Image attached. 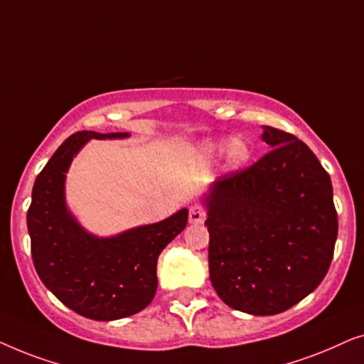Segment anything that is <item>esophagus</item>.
<instances>
[{
	"label": "esophagus",
	"instance_id": "esophagus-1",
	"mask_svg": "<svg viewBox=\"0 0 364 364\" xmlns=\"http://www.w3.org/2000/svg\"><path fill=\"white\" fill-rule=\"evenodd\" d=\"M188 222L193 223V225H200V223L205 222V212H203L198 205L191 207V212H188Z\"/></svg>",
	"mask_w": 364,
	"mask_h": 364
}]
</instances>
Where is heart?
Returning a JSON list of instances; mask_svg holds the SVG:
<instances>
[{
	"mask_svg": "<svg viewBox=\"0 0 364 364\" xmlns=\"http://www.w3.org/2000/svg\"><path fill=\"white\" fill-rule=\"evenodd\" d=\"M198 154L205 161H213V159L225 154L227 171H240L252 159V147L242 137L205 139V141L198 144Z\"/></svg>",
	"mask_w": 364,
	"mask_h": 364,
	"instance_id": "1",
	"label": "heart"
}]
</instances>
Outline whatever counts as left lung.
I'll use <instances>...</instances> for the list:
<instances>
[{
    "label": "left lung",
    "instance_id": "left-lung-1",
    "mask_svg": "<svg viewBox=\"0 0 364 364\" xmlns=\"http://www.w3.org/2000/svg\"><path fill=\"white\" fill-rule=\"evenodd\" d=\"M272 151L213 181L207 210L208 272L233 310L277 315L310 295L330 268L338 235L330 176L305 142L262 126Z\"/></svg>",
    "mask_w": 364,
    "mask_h": 364
}]
</instances>
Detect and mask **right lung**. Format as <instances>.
Here are the masks:
<instances>
[{
  "mask_svg": "<svg viewBox=\"0 0 364 364\" xmlns=\"http://www.w3.org/2000/svg\"><path fill=\"white\" fill-rule=\"evenodd\" d=\"M129 132L81 131L64 141L36 177L28 232L34 268L44 287L73 311L96 321L136 315L157 290V258L187 225L181 208L161 222L99 237L82 227L66 200V173L92 139L114 141Z\"/></svg>",
  "mask_w": 364,
  "mask_h": 364,
  "instance_id": "obj_1",
  "label": "right lung"
}]
</instances>
